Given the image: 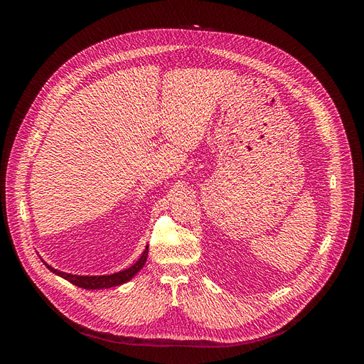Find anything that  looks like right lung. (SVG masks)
I'll return each mask as SVG.
<instances>
[{
	"label": "right lung",
	"mask_w": 364,
	"mask_h": 364,
	"mask_svg": "<svg viewBox=\"0 0 364 364\" xmlns=\"http://www.w3.org/2000/svg\"><path fill=\"white\" fill-rule=\"evenodd\" d=\"M147 253H149V246H146L144 252L141 253L138 261L135 264H132L129 269H124V270L112 273V274H98V277H86V274H73V273H67V272H60L58 269L48 266V264L43 259H42V262L46 264L50 272L56 273L58 277L70 281L71 284L77 285V287L85 289V290H100V289L117 287V285H121V284L130 281L142 267H144V264L147 261Z\"/></svg>",
	"instance_id": "right-lung-1"
}]
</instances>
